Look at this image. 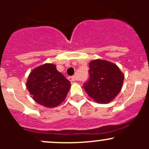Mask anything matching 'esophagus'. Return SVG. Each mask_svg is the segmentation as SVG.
<instances>
[{
	"label": "esophagus",
	"instance_id": "1",
	"mask_svg": "<svg viewBox=\"0 0 149 149\" xmlns=\"http://www.w3.org/2000/svg\"><path fill=\"white\" fill-rule=\"evenodd\" d=\"M68 79L70 81H76V77L75 76H70V77L68 78Z\"/></svg>",
	"mask_w": 149,
	"mask_h": 149
}]
</instances>
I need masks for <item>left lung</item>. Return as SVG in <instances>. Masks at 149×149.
<instances>
[{"label": "left lung", "instance_id": "1", "mask_svg": "<svg viewBox=\"0 0 149 149\" xmlns=\"http://www.w3.org/2000/svg\"><path fill=\"white\" fill-rule=\"evenodd\" d=\"M89 78L84 88L91 98L99 103H108L120 91L124 75L115 64L103 60L89 63Z\"/></svg>", "mask_w": 149, "mask_h": 149}]
</instances>
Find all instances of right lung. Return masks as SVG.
Here are the masks:
<instances>
[{
  "instance_id": "add662e5",
  "label": "right lung",
  "mask_w": 149,
  "mask_h": 149,
  "mask_svg": "<svg viewBox=\"0 0 149 149\" xmlns=\"http://www.w3.org/2000/svg\"><path fill=\"white\" fill-rule=\"evenodd\" d=\"M70 87V82L51 63L34 69L26 82L33 100L47 107H55L62 103Z\"/></svg>"
}]
</instances>
